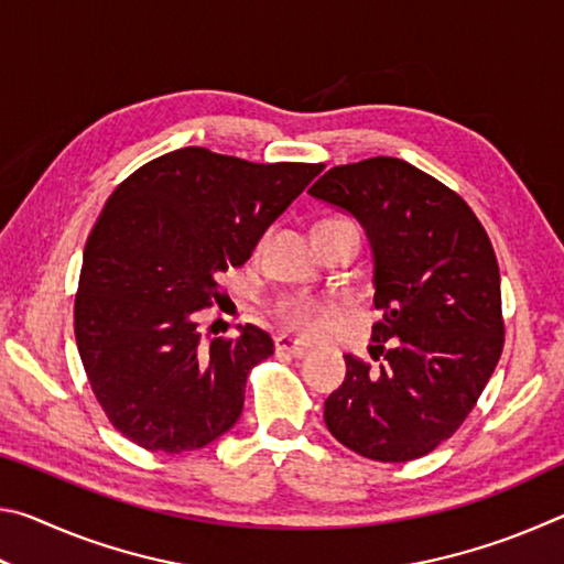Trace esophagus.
Segmentation results:
<instances>
[{"label":"esophagus","instance_id":"esophagus-1","mask_svg":"<svg viewBox=\"0 0 564 564\" xmlns=\"http://www.w3.org/2000/svg\"><path fill=\"white\" fill-rule=\"evenodd\" d=\"M275 352H283V356H293V358H305L311 352V348L305 346V343H299L289 336H279L275 338Z\"/></svg>","mask_w":564,"mask_h":564}]
</instances>
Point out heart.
Listing matches in <instances>:
<instances>
[{"label":"heart","mask_w":564,"mask_h":564,"mask_svg":"<svg viewBox=\"0 0 564 564\" xmlns=\"http://www.w3.org/2000/svg\"><path fill=\"white\" fill-rule=\"evenodd\" d=\"M338 221H346V218H323L318 226L338 224ZM336 313H338L336 303L316 299V295H308V293L283 295V299H279L273 305L275 321H279L283 328H289L291 333H299V336H305V338L321 336L328 323L336 318Z\"/></svg>","instance_id":"heart-1"}]
</instances>
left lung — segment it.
Segmentation results:
<instances>
[{
  "label": "left lung",
  "instance_id": "8db88e82",
  "mask_svg": "<svg viewBox=\"0 0 564 564\" xmlns=\"http://www.w3.org/2000/svg\"><path fill=\"white\" fill-rule=\"evenodd\" d=\"M308 194L366 228L380 311L376 366L346 356L323 420L362 457L415 460L465 423L500 360V269L488 231L453 188L393 156L333 166Z\"/></svg>",
  "mask_w": 564,
  "mask_h": 564
}]
</instances>
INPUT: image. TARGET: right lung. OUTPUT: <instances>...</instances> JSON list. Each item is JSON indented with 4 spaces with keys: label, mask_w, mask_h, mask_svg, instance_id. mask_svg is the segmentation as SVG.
<instances>
[{
    "label": "right lung",
    "mask_w": 564,
    "mask_h": 564,
    "mask_svg": "<svg viewBox=\"0 0 564 564\" xmlns=\"http://www.w3.org/2000/svg\"><path fill=\"white\" fill-rule=\"evenodd\" d=\"M321 169L186 147L109 196L84 248L74 336L94 395L131 443L174 455L231 431L273 340L248 323L204 346L198 311L221 299L218 273L248 261Z\"/></svg>",
    "instance_id": "obj_1"
}]
</instances>
